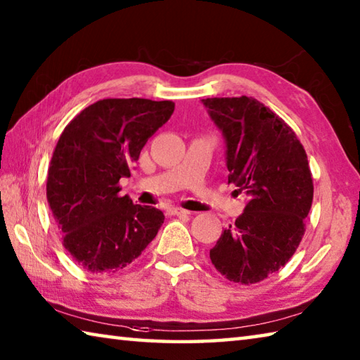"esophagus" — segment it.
Segmentation results:
<instances>
[{
  "instance_id": "34e87169",
  "label": "esophagus",
  "mask_w": 360,
  "mask_h": 360,
  "mask_svg": "<svg viewBox=\"0 0 360 360\" xmlns=\"http://www.w3.org/2000/svg\"><path fill=\"white\" fill-rule=\"evenodd\" d=\"M167 214H171V216H186V214H189V212H188V210H183V208H179V207H169Z\"/></svg>"
}]
</instances>
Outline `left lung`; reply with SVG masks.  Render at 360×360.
<instances>
[{"mask_svg":"<svg viewBox=\"0 0 360 360\" xmlns=\"http://www.w3.org/2000/svg\"><path fill=\"white\" fill-rule=\"evenodd\" d=\"M202 103L226 139L229 183L249 199L210 259L230 282L250 285L285 266L306 232L314 200L307 155L295 131L259 100L214 97Z\"/></svg>","mask_w":360,"mask_h":360,"instance_id":"left-lung-1","label":"left lung"}]
</instances>
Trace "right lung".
Segmentation results:
<instances>
[{"label": "right lung", "mask_w": 360, "mask_h": 360, "mask_svg": "<svg viewBox=\"0 0 360 360\" xmlns=\"http://www.w3.org/2000/svg\"><path fill=\"white\" fill-rule=\"evenodd\" d=\"M174 101L105 98L81 111L59 136L49 167L46 199L63 246L81 268L111 274L138 259L165 214L120 198L142 147L172 116Z\"/></svg>", "instance_id": "right-lung-1"}]
</instances>
